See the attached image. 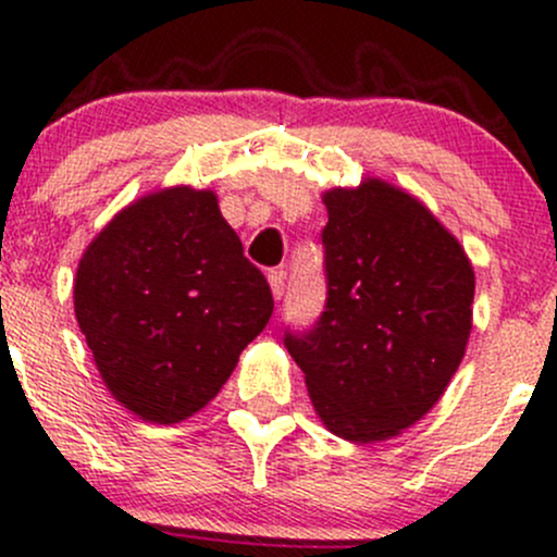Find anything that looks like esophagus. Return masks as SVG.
<instances>
[{"mask_svg": "<svg viewBox=\"0 0 557 557\" xmlns=\"http://www.w3.org/2000/svg\"><path fill=\"white\" fill-rule=\"evenodd\" d=\"M267 280H270V287H272V296L274 298H283L285 293V272L283 270H272L270 274H267Z\"/></svg>", "mask_w": 557, "mask_h": 557, "instance_id": "obj_1", "label": "esophagus"}]
</instances>
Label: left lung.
Listing matches in <instances>:
<instances>
[{
	"mask_svg": "<svg viewBox=\"0 0 557 557\" xmlns=\"http://www.w3.org/2000/svg\"><path fill=\"white\" fill-rule=\"evenodd\" d=\"M327 306L285 335L317 417L348 443H382L443 398L471 335L474 267L417 196L363 177L322 194Z\"/></svg>",
	"mask_w": 557,
	"mask_h": 557,
	"instance_id": "left-lung-1",
	"label": "left lung"
}]
</instances>
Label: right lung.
<instances>
[{
    "label": "right lung",
    "mask_w": 557,
    "mask_h": 557,
    "mask_svg": "<svg viewBox=\"0 0 557 557\" xmlns=\"http://www.w3.org/2000/svg\"><path fill=\"white\" fill-rule=\"evenodd\" d=\"M73 304L112 398L151 424L201 411L274 309L214 190L190 185L107 222L78 261Z\"/></svg>",
    "instance_id": "add662e5"
}]
</instances>
